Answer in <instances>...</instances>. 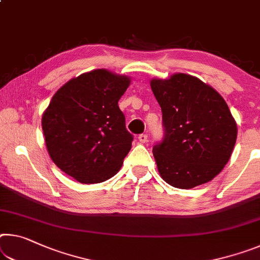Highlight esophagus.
I'll use <instances>...</instances> for the list:
<instances>
[{"mask_svg": "<svg viewBox=\"0 0 260 260\" xmlns=\"http://www.w3.org/2000/svg\"><path fill=\"white\" fill-rule=\"evenodd\" d=\"M139 141L141 143H145L148 141V135L147 134H140L139 135Z\"/></svg>", "mask_w": 260, "mask_h": 260, "instance_id": "1", "label": "esophagus"}]
</instances>
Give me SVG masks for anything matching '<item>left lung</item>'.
<instances>
[{
    "instance_id": "obj_1",
    "label": "left lung",
    "mask_w": 260,
    "mask_h": 260,
    "mask_svg": "<svg viewBox=\"0 0 260 260\" xmlns=\"http://www.w3.org/2000/svg\"><path fill=\"white\" fill-rule=\"evenodd\" d=\"M150 88L166 128L163 141L152 148L162 179L183 189L211 182L228 163L237 139V123L223 97L184 73L152 78Z\"/></svg>"
}]
</instances>
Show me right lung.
<instances>
[{"label":"right lung","instance_id":"obj_1","mask_svg":"<svg viewBox=\"0 0 260 260\" xmlns=\"http://www.w3.org/2000/svg\"><path fill=\"white\" fill-rule=\"evenodd\" d=\"M131 77L94 69L54 93L41 118L49 156L82 184L105 182L120 170L133 137L118 102Z\"/></svg>","mask_w":260,"mask_h":260}]
</instances>
